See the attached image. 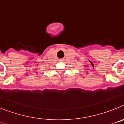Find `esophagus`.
Returning <instances> with one entry per match:
<instances>
[{"mask_svg":"<svg viewBox=\"0 0 124 124\" xmlns=\"http://www.w3.org/2000/svg\"><path fill=\"white\" fill-rule=\"evenodd\" d=\"M60 61H63V59H60Z\"/></svg>","mask_w":124,"mask_h":124,"instance_id":"34e87169","label":"esophagus"}]
</instances>
